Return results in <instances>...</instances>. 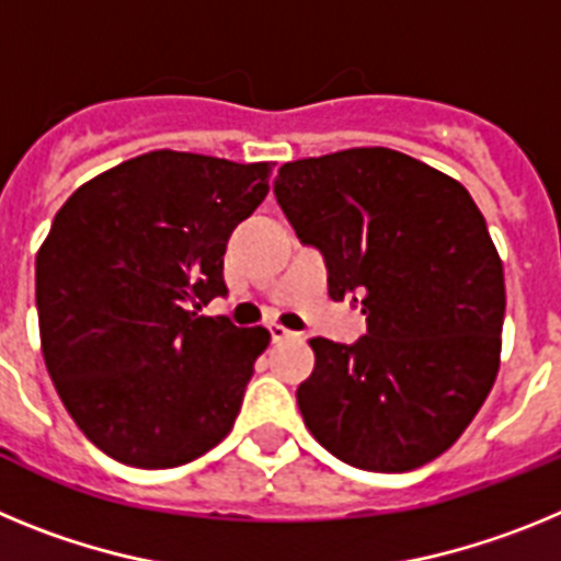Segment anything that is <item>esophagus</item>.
I'll return each instance as SVG.
<instances>
[{"instance_id": "34e87169", "label": "esophagus", "mask_w": 561, "mask_h": 561, "mask_svg": "<svg viewBox=\"0 0 561 561\" xmlns=\"http://www.w3.org/2000/svg\"><path fill=\"white\" fill-rule=\"evenodd\" d=\"M270 334H272V342H286V340H295V331H289L286 325L280 323H272L270 325Z\"/></svg>"}]
</instances>
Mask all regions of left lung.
Instances as JSON below:
<instances>
[{"label":"left lung","mask_w":561,"mask_h":561,"mask_svg":"<svg viewBox=\"0 0 561 561\" xmlns=\"http://www.w3.org/2000/svg\"><path fill=\"white\" fill-rule=\"evenodd\" d=\"M275 196L323 252L331 300L362 306L354 345L309 340L297 388L306 427L334 458L410 472L460 438L500 370L503 261L469 191L393 148L286 162Z\"/></svg>","instance_id":"8db88e82"}]
</instances>
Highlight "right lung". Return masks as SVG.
<instances>
[{"label":"right lung","instance_id":"right-lung-1","mask_svg":"<svg viewBox=\"0 0 561 561\" xmlns=\"http://www.w3.org/2000/svg\"><path fill=\"white\" fill-rule=\"evenodd\" d=\"M272 162L148 151L83 182L36 255L47 374L83 435L137 469L225 438L270 331L196 311L225 295V250Z\"/></svg>","mask_w":561,"mask_h":561}]
</instances>
